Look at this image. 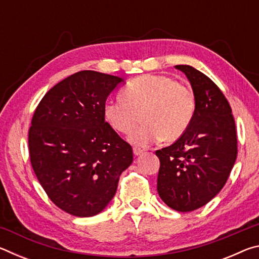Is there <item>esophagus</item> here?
Instances as JSON below:
<instances>
[{
    "mask_svg": "<svg viewBox=\"0 0 259 259\" xmlns=\"http://www.w3.org/2000/svg\"><path fill=\"white\" fill-rule=\"evenodd\" d=\"M143 153H144V150H143V148L142 147H138V146H135L134 147V154L135 155H140V154H143Z\"/></svg>",
    "mask_w": 259,
    "mask_h": 259,
    "instance_id": "esophagus-1",
    "label": "esophagus"
}]
</instances>
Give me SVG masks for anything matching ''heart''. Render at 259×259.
<instances>
[{
	"label": "heart",
	"mask_w": 259,
	"mask_h": 259,
	"mask_svg": "<svg viewBox=\"0 0 259 259\" xmlns=\"http://www.w3.org/2000/svg\"><path fill=\"white\" fill-rule=\"evenodd\" d=\"M196 111L195 96L190 87L159 74H146L130 81L121 97L104 103L105 120L120 134H129L142 117L143 123L129 140L145 146L157 140L176 142L190 128Z\"/></svg>",
	"instance_id": "1"
}]
</instances>
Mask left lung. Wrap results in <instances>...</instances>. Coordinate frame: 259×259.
<instances>
[{
  "label": "left lung",
  "mask_w": 259,
  "mask_h": 259,
  "mask_svg": "<svg viewBox=\"0 0 259 259\" xmlns=\"http://www.w3.org/2000/svg\"><path fill=\"white\" fill-rule=\"evenodd\" d=\"M195 96L196 111L190 128L176 143L157 150V192L177 211H193L224 187L238 154L235 121L216 83L190 65H177Z\"/></svg>",
  "instance_id": "8db88e82"
}]
</instances>
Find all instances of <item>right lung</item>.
<instances>
[{"label":"right lung","instance_id":"right-lung-1","mask_svg":"<svg viewBox=\"0 0 259 259\" xmlns=\"http://www.w3.org/2000/svg\"><path fill=\"white\" fill-rule=\"evenodd\" d=\"M121 77L81 71L38 103L28 131L30 164L57 207L76 217L99 213L115 195L133 147L105 121L103 106Z\"/></svg>","mask_w":259,"mask_h":259}]
</instances>
